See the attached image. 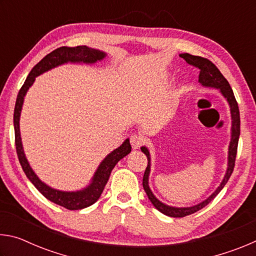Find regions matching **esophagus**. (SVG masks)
Wrapping results in <instances>:
<instances>
[{"label": "esophagus", "mask_w": 256, "mask_h": 256, "mask_svg": "<svg viewBox=\"0 0 256 256\" xmlns=\"http://www.w3.org/2000/svg\"><path fill=\"white\" fill-rule=\"evenodd\" d=\"M144 144V140L141 136H136V134H133V136H131V146H132L133 149H138Z\"/></svg>", "instance_id": "obj_1"}]
</instances>
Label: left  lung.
I'll use <instances>...</instances> for the list:
<instances>
[{"instance_id": "8db88e82", "label": "left lung", "mask_w": 256, "mask_h": 256, "mask_svg": "<svg viewBox=\"0 0 256 256\" xmlns=\"http://www.w3.org/2000/svg\"><path fill=\"white\" fill-rule=\"evenodd\" d=\"M180 56L182 58H184L186 60V63H188L190 66H196V68L200 70L198 82H200L202 86L220 89V92H222V94H224V97L227 99V102H229V106H230L232 125V141H230V144H229V151H228V168H227L226 175L224 177V180L222 182V184H220L219 188H216L206 201L198 203V204L194 206H190V208L170 206L164 204V203L160 202L158 198L154 196L148 183L149 172H150V154L146 146H142L141 148L142 152H144L146 156V158H148V164H146V168L144 175V182H142V185H144V188L146 190V196H148L149 200L154 206L156 209L159 210L162 214H166L168 216H172V218H183V216L192 214L194 212L203 209V208H204L206 204H209V203L214 200L216 196H218V193L224 188V186L226 185L229 177H230L232 174L234 167H235L236 154H237L238 138H240V118L238 104L236 102L235 96H234L230 84H228L226 78L222 74V72L219 71V68H216L211 60L204 58H201V56H194L188 53L180 54Z\"/></svg>"}]
</instances>
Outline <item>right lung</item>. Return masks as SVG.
I'll use <instances>...</instances> for the list:
<instances>
[{"mask_svg":"<svg viewBox=\"0 0 256 256\" xmlns=\"http://www.w3.org/2000/svg\"><path fill=\"white\" fill-rule=\"evenodd\" d=\"M106 54L104 52L98 50L89 48L86 46H76V47H60L56 48L52 53L47 54L40 62H38L36 66L32 68L30 71L29 76L26 79L24 86H21L19 90L18 97H16V106H14V136H16V154H18L19 162L21 167L24 172L26 176L28 177L29 180L34 185L40 192L44 196L47 200L56 203L60 206L66 208L68 210H80L86 208L89 206L94 204L99 196H102L105 185L107 184L108 178H110V172L115 164H118L120 159L124 158L131 152V144H130V140L126 138L123 142V144L115 149L112 152H110L107 157L102 160V162L99 164L97 172H94V176L92 178V184L88 188H86L81 190H76V192H63V190H58L50 188L48 185L38 178L37 175L34 174L32 167L29 166L26 158L22 144H21V136H20V128H19V120H20V112L21 108H22L24 99L26 94H27L29 86L34 84V78L38 76L42 73L50 70L58 66H60L63 63L68 62H82V63H94L97 60H100L105 58Z\"/></svg>","mask_w":256,"mask_h":256,"instance_id":"right-lung-1","label":"right lung"}]
</instances>
